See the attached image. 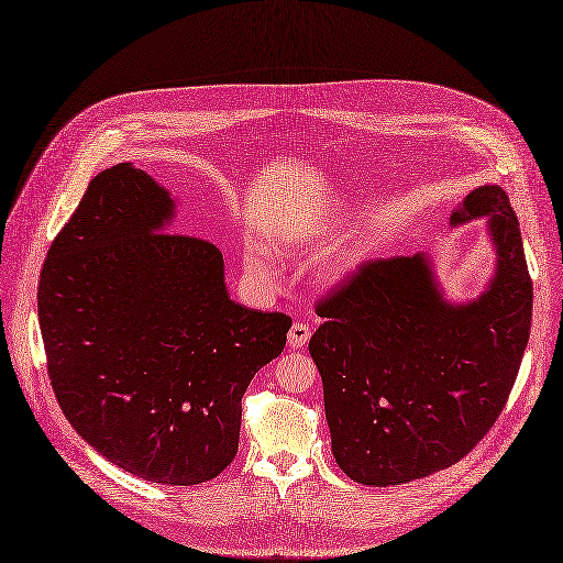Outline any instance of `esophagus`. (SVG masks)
Returning <instances> with one entry per match:
<instances>
[{"mask_svg":"<svg viewBox=\"0 0 563 563\" xmlns=\"http://www.w3.org/2000/svg\"><path fill=\"white\" fill-rule=\"evenodd\" d=\"M308 340H310V327H308V324H303V322L291 324V329H289V333H287V345H289L291 350L306 347Z\"/></svg>","mask_w":563,"mask_h":563,"instance_id":"34e87169","label":"esophagus"}]
</instances>
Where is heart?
I'll list each match as a JSON object with an SVG mask.
<instances>
[{"instance_id":"b5f03b06","label":"heart","mask_w":563,"mask_h":563,"mask_svg":"<svg viewBox=\"0 0 563 563\" xmlns=\"http://www.w3.org/2000/svg\"><path fill=\"white\" fill-rule=\"evenodd\" d=\"M299 234H301V230L289 228V230L278 239V246H280V249L291 246V241H297ZM243 262H246V268H249L251 274H255V276L266 278V276L274 274V260H272V255H268V251H266L264 246H260V243H251V246L246 249V253H243ZM327 278H329V283H333V280L340 278V274L335 272V274H329Z\"/></svg>"}]
</instances>
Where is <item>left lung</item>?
Segmentation results:
<instances>
[{
    "instance_id": "8db88e82",
    "label": "left lung",
    "mask_w": 563,
    "mask_h": 563,
    "mask_svg": "<svg viewBox=\"0 0 563 563\" xmlns=\"http://www.w3.org/2000/svg\"><path fill=\"white\" fill-rule=\"evenodd\" d=\"M485 218L495 272L451 301L428 253L368 262L317 303L310 338L331 451L363 485H400L467 455L501 413L531 329L520 223L499 186L474 188L451 228Z\"/></svg>"
}]
</instances>
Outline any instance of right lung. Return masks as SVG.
<instances>
[{"label":"right lung","mask_w":563,"mask_h":563,"mask_svg":"<svg viewBox=\"0 0 563 563\" xmlns=\"http://www.w3.org/2000/svg\"><path fill=\"white\" fill-rule=\"evenodd\" d=\"M175 209L133 163L93 177L43 262L38 324L85 442L137 478L198 485L234 460L241 398L291 320L232 301L216 243L167 232Z\"/></svg>","instance_id":"right-lung-1"}]
</instances>
